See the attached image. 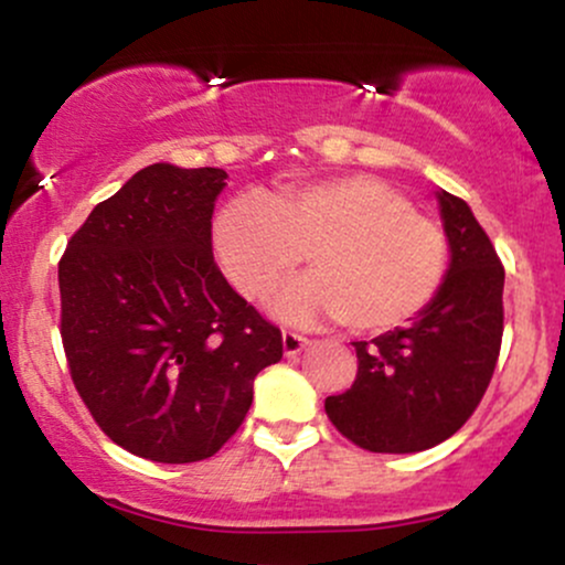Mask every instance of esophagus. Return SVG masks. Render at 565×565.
I'll list each match as a JSON object with an SVG mask.
<instances>
[{
	"mask_svg": "<svg viewBox=\"0 0 565 565\" xmlns=\"http://www.w3.org/2000/svg\"><path fill=\"white\" fill-rule=\"evenodd\" d=\"M309 347V338H303V335H298V333H290V330H285L282 333V351H285V356H296V354H301L303 349Z\"/></svg>",
	"mask_w": 565,
	"mask_h": 565,
	"instance_id": "obj_1",
	"label": "esophagus"
}]
</instances>
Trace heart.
Returning a JSON list of instances; mask_svg holds the SVG:
<instances>
[{
    "label": "heart",
    "instance_id": "obj_1",
    "mask_svg": "<svg viewBox=\"0 0 565 565\" xmlns=\"http://www.w3.org/2000/svg\"><path fill=\"white\" fill-rule=\"evenodd\" d=\"M218 264L245 298H262L309 250L315 271L277 290V320H343L360 333L399 328L439 294L447 232L373 174L330 177L277 198L237 195L214 222Z\"/></svg>",
    "mask_w": 565,
    "mask_h": 565
}]
</instances>
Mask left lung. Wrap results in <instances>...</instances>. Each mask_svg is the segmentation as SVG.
<instances>
[{"instance_id": "1", "label": "left lung", "mask_w": 565, "mask_h": 565, "mask_svg": "<svg viewBox=\"0 0 565 565\" xmlns=\"http://www.w3.org/2000/svg\"><path fill=\"white\" fill-rule=\"evenodd\" d=\"M449 241L439 294L407 328L354 341L356 381L328 396L330 423L370 452L409 455L457 434L492 381L505 269L466 201L436 192Z\"/></svg>"}]
</instances>
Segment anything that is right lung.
Here are the masks:
<instances>
[{
  "label": "right lung",
  "mask_w": 565,
  "mask_h": 565,
  "mask_svg": "<svg viewBox=\"0 0 565 565\" xmlns=\"http://www.w3.org/2000/svg\"><path fill=\"white\" fill-rule=\"evenodd\" d=\"M224 169L152 163L97 203L57 267L60 335L97 426L152 462H198L241 428L282 333L211 254Z\"/></svg>",
  "instance_id": "1"
}]
</instances>
